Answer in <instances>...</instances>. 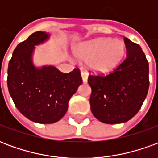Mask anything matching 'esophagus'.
Listing matches in <instances>:
<instances>
[{
    "mask_svg": "<svg viewBox=\"0 0 158 158\" xmlns=\"http://www.w3.org/2000/svg\"><path fill=\"white\" fill-rule=\"evenodd\" d=\"M81 78H82L83 83H87V80H88V73L85 71H82L81 72Z\"/></svg>",
    "mask_w": 158,
    "mask_h": 158,
    "instance_id": "34e87169",
    "label": "esophagus"
}]
</instances>
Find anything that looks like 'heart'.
Segmentation results:
<instances>
[{"label": "heart", "instance_id": "b5f03b06", "mask_svg": "<svg viewBox=\"0 0 158 158\" xmlns=\"http://www.w3.org/2000/svg\"><path fill=\"white\" fill-rule=\"evenodd\" d=\"M125 50V44L121 40L99 38L81 43L74 53L78 58L88 61V67L92 72L106 73L120 63Z\"/></svg>", "mask_w": 158, "mask_h": 158}]
</instances>
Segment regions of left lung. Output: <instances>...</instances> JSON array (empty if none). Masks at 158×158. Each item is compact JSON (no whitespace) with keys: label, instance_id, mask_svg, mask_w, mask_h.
Instances as JSON below:
<instances>
[{"label":"left lung","instance_id":"obj_1","mask_svg":"<svg viewBox=\"0 0 158 158\" xmlns=\"http://www.w3.org/2000/svg\"><path fill=\"white\" fill-rule=\"evenodd\" d=\"M127 56L106 76L89 75L90 109L95 118L108 124L125 123L139 112L149 89V64L138 44L124 37Z\"/></svg>","mask_w":158,"mask_h":158}]
</instances>
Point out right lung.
<instances>
[{"mask_svg": "<svg viewBox=\"0 0 158 158\" xmlns=\"http://www.w3.org/2000/svg\"><path fill=\"white\" fill-rule=\"evenodd\" d=\"M43 31L19 43L8 64L7 87L16 107L33 122L53 123L64 116L70 98L82 84L79 69L64 73L53 65L34 63L36 45L49 40Z\"/></svg>", "mask_w": 158, "mask_h": 158, "instance_id": "right-lung-1", "label": "right lung"}]
</instances>
